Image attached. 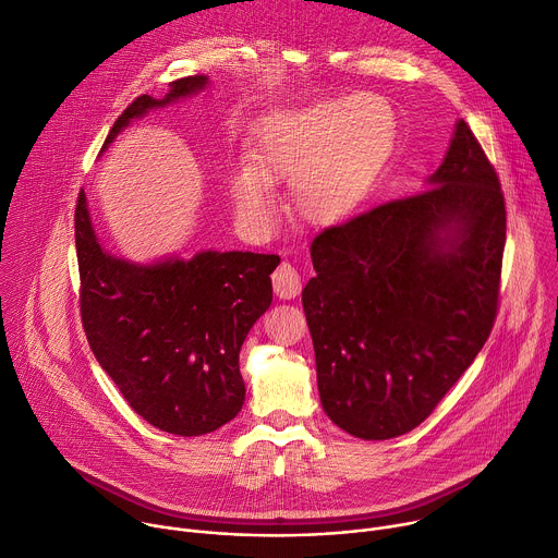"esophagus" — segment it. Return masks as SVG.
<instances>
[{"label": "esophagus", "instance_id": "obj_1", "mask_svg": "<svg viewBox=\"0 0 558 558\" xmlns=\"http://www.w3.org/2000/svg\"><path fill=\"white\" fill-rule=\"evenodd\" d=\"M272 288L279 299H294L299 292H302V275L296 272L294 266L283 262L272 272Z\"/></svg>", "mask_w": 558, "mask_h": 558}]
</instances>
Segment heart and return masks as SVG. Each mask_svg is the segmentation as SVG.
<instances>
[{"mask_svg": "<svg viewBox=\"0 0 558 558\" xmlns=\"http://www.w3.org/2000/svg\"><path fill=\"white\" fill-rule=\"evenodd\" d=\"M393 143V116L379 98L347 96L270 116L252 149V167L228 177L236 217L266 230L277 217L270 183H292V207L311 226L349 219L368 196Z\"/></svg>", "mask_w": 558, "mask_h": 558, "instance_id": "obj_1", "label": "heart"}]
</instances>
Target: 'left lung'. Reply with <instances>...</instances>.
Wrapping results in <instances>:
<instances>
[{"label":"left lung","mask_w":558,"mask_h":558,"mask_svg":"<svg viewBox=\"0 0 558 558\" xmlns=\"http://www.w3.org/2000/svg\"><path fill=\"white\" fill-rule=\"evenodd\" d=\"M505 230L496 169L458 120L424 192L315 236L302 302L339 428L389 440L432 415L494 328Z\"/></svg>","instance_id":"1"}]
</instances>
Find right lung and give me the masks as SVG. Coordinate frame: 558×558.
Masks as SVG:
<instances>
[{
    "label": "right lung",
    "mask_w": 558,
    "mask_h": 558,
    "mask_svg": "<svg viewBox=\"0 0 558 558\" xmlns=\"http://www.w3.org/2000/svg\"><path fill=\"white\" fill-rule=\"evenodd\" d=\"M205 75L171 82L126 107L105 147L149 109L201 92ZM80 315L89 347L122 398L151 426L203 436L236 417L245 400L239 373L243 339L272 304L277 254L205 250L151 266L102 250L84 192L75 203Z\"/></svg>",
    "instance_id": "obj_1"
}]
</instances>
